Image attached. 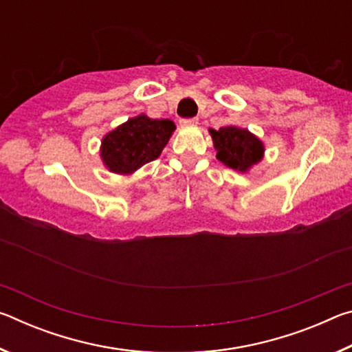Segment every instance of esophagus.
I'll list each match as a JSON object with an SVG mask.
<instances>
[{"label":"esophagus","instance_id":"obj_1","mask_svg":"<svg viewBox=\"0 0 352 352\" xmlns=\"http://www.w3.org/2000/svg\"><path fill=\"white\" fill-rule=\"evenodd\" d=\"M199 124V119L197 118H190V119H182L180 121V126L182 127H194Z\"/></svg>","mask_w":352,"mask_h":352}]
</instances>
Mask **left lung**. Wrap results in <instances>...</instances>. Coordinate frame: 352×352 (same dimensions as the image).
I'll return each mask as SVG.
<instances>
[{
	"label": "left lung",
	"mask_w": 352,
	"mask_h": 352,
	"mask_svg": "<svg viewBox=\"0 0 352 352\" xmlns=\"http://www.w3.org/2000/svg\"><path fill=\"white\" fill-rule=\"evenodd\" d=\"M210 135L216 148V157L226 168L247 174L264 158V142L248 129L225 126L219 130L210 129Z\"/></svg>",
	"instance_id": "left-lung-1"
}]
</instances>
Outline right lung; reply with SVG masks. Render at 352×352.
<instances>
[{
  "label": "right lung",
  "mask_w": 352,
  "mask_h": 352,
  "mask_svg": "<svg viewBox=\"0 0 352 352\" xmlns=\"http://www.w3.org/2000/svg\"><path fill=\"white\" fill-rule=\"evenodd\" d=\"M175 129L170 119H152L144 113L129 118L104 135L99 148L100 160L113 174L132 175L162 155Z\"/></svg>",
  "instance_id": "obj_1"
}]
</instances>
